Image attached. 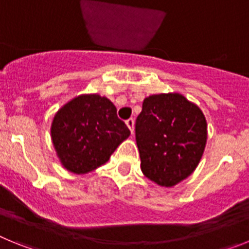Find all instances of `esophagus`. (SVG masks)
<instances>
[{
	"label": "esophagus",
	"instance_id": "1",
	"mask_svg": "<svg viewBox=\"0 0 249 249\" xmlns=\"http://www.w3.org/2000/svg\"><path fill=\"white\" fill-rule=\"evenodd\" d=\"M126 124L129 128V131H131V133H133V129H135V120H133V118H128V120L126 121Z\"/></svg>",
	"mask_w": 249,
	"mask_h": 249
}]
</instances>
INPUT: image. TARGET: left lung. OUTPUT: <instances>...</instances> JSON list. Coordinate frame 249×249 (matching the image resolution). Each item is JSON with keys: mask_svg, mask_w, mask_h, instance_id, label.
<instances>
[{"mask_svg": "<svg viewBox=\"0 0 249 249\" xmlns=\"http://www.w3.org/2000/svg\"><path fill=\"white\" fill-rule=\"evenodd\" d=\"M207 140L201 109L182 94H153L144 98L136 120L141 169L160 186L172 187L198 166Z\"/></svg>", "mask_w": 249, "mask_h": 249, "instance_id": "1", "label": "left lung"}]
</instances>
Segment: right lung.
<instances>
[{"label":"right lung","mask_w":249,"mask_h":249,"mask_svg":"<svg viewBox=\"0 0 249 249\" xmlns=\"http://www.w3.org/2000/svg\"><path fill=\"white\" fill-rule=\"evenodd\" d=\"M129 133L113 103L98 94L70 101L57 112L51 127L57 156L65 168L78 175L106 163Z\"/></svg>","instance_id":"1"}]
</instances>
